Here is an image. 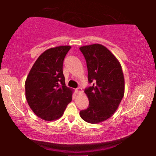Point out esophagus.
<instances>
[{
    "label": "esophagus",
    "mask_w": 156,
    "mask_h": 156,
    "mask_svg": "<svg viewBox=\"0 0 156 156\" xmlns=\"http://www.w3.org/2000/svg\"><path fill=\"white\" fill-rule=\"evenodd\" d=\"M75 91H76V94H82L83 91H82V88H80V87H79V88L76 89Z\"/></svg>",
    "instance_id": "1"
}]
</instances>
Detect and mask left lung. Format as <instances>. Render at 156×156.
I'll return each instance as SVG.
<instances>
[{
  "label": "left lung",
  "instance_id": "left-lung-1",
  "mask_svg": "<svg viewBox=\"0 0 156 156\" xmlns=\"http://www.w3.org/2000/svg\"><path fill=\"white\" fill-rule=\"evenodd\" d=\"M88 81L91 86L84 90L88 108L80 115L89 123H99L114 114L124 95V77L121 64L110 50L100 44L82 46Z\"/></svg>",
  "mask_w": 156,
  "mask_h": 156
}]
</instances>
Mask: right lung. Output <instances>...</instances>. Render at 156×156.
<instances>
[{
    "mask_svg": "<svg viewBox=\"0 0 156 156\" xmlns=\"http://www.w3.org/2000/svg\"><path fill=\"white\" fill-rule=\"evenodd\" d=\"M71 46L48 49L34 63L25 80V97L32 111L40 119L52 121L60 118L72 99L65 85L64 59Z\"/></svg>",
    "mask_w": 156,
    "mask_h": 156,
    "instance_id": "1",
    "label": "right lung"
}]
</instances>
